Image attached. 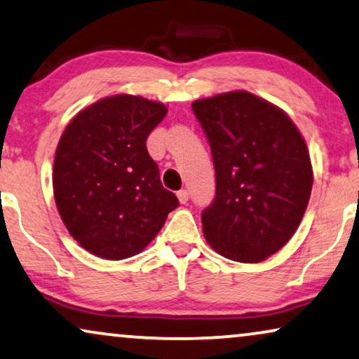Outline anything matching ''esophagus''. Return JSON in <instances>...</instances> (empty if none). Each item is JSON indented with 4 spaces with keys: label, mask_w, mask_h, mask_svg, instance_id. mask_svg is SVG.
I'll list each match as a JSON object with an SVG mask.
<instances>
[{
    "label": "esophagus",
    "mask_w": 359,
    "mask_h": 359,
    "mask_svg": "<svg viewBox=\"0 0 359 359\" xmlns=\"http://www.w3.org/2000/svg\"><path fill=\"white\" fill-rule=\"evenodd\" d=\"M176 196H178V199H180V203L181 204H186L188 203V199H189V193L186 189H181V191H178V193H176Z\"/></svg>",
    "instance_id": "34e87169"
}]
</instances>
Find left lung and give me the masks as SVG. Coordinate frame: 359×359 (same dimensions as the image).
I'll return each mask as SVG.
<instances>
[{
    "label": "left lung",
    "mask_w": 359,
    "mask_h": 359,
    "mask_svg": "<svg viewBox=\"0 0 359 359\" xmlns=\"http://www.w3.org/2000/svg\"><path fill=\"white\" fill-rule=\"evenodd\" d=\"M210 145L215 198L201 214L210 247L259 263L296 232L312 191L311 156L286 112L248 91L193 102Z\"/></svg>",
    "instance_id": "obj_1"
}]
</instances>
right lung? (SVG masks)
<instances>
[{"label": "right lung", "instance_id": "obj_1", "mask_svg": "<svg viewBox=\"0 0 359 359\" xmlns=\"http://www.w3.org/2000/svg\"><path fill=\"white\" fill-rule=\"evenodd\" d=\"M166 112L142 96H109L78 112L60 137L52 180L58 214L96 257L140 253L178 208L145 145Z\"/></svg>", "mask_w": 359, "mask_h": 359}]
</instances>
